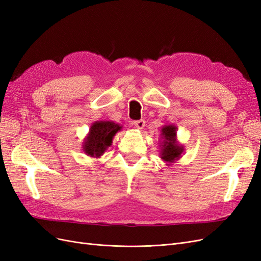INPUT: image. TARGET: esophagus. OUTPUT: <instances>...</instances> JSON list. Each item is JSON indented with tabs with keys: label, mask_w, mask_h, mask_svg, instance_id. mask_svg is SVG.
<instances>
[{
	"label": "esophagus",
	"mask_w": 261,
	"mask_h": 261,
	"mask_svg": "<svg viewBox=\"0 0 261 261\" xmlns=\"http://www.w3.org/2000/svg\"><path fill=\"white\" fill-rule=\"evenodd\" d=\"M145 124H146V122L144 120H139V121L134 122V126H135L137 129H143L145 127Z\"/></svg>",
	"instance_id": "esophagus-1"
}]
</instances>
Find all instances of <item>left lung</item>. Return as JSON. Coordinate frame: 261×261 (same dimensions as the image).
Listing matches in <instances>:
<instances>
[{
	"label": "left lung",
	"mask_w": 261,
	"mask_h": 261,
	"mask_svg": "<svg viewBox=\"0 0 261 261\" xmlns=\"http://www.w3.org/2000/svg\"><path fill=\"white\" fill-rule=\"evenodd\" d=\"M160 133V158L167 165H171L179 159L185 149L177 141V128L174 124L162 126Z\"/></svg>",
	"instance_id": "obj_1"
}]
</instances>
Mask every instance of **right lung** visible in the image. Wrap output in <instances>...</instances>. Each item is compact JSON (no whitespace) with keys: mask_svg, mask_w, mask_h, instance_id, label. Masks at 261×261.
I'll return each instance as SVG.
<instances>
[{"mask_svg":"<svg viewBox=\"0 0 261 261\" xmlns=\"http://www.w3.org/2000/svg\"><path fill=\"white\" fill-rule=\"evenodd\" d=\"M123 126L113 121H96L91 124L89 133L84 139L83 150L90 158H99L109 147H111L115 134L122 130Z\"/></svg>","mask_w":261,"mask_h":261,"instance_id":"1","label":"right lung"}]
</instances>
